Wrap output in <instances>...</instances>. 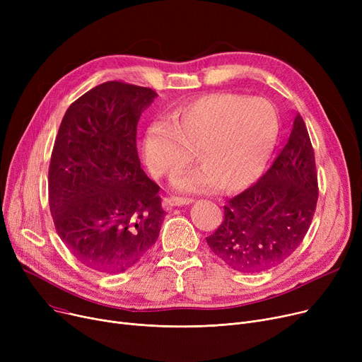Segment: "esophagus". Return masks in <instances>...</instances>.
Returning <instances> with one entry per match:
<instances>
[{
	"instance_id": "34e87169",
	"label": "esophagus",
	"mask_w": 362,
	"mask_h": 362,
	"mask_svg": "<svg viewBox=\"0 0 362 362\" xmlns=\"http://www.w3.org/2000/svg\"><path fill=\"white\" fill-rule=\"evenodd\" d=\"M192 199L191 198H182V197H168L164 198V205L168 206H182V205H187L191 204Z\"/></svg>"
}]
</instances>
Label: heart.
<instances>
[{
	"mask_svg": "<svg viewBox=\"0 0 362 362\" xmlns=\"http://www.w3.org/2000/svg\"><path fill=\"white\" fill-rule=\"evenodd\" d=\"M279 133L274 107L264 98L214 92L187 101L168 114V123H151L141 141L152 177H171L192 160L199 167L175 179L183 192H205L220 185L239 191L255 182Z\"/></svg>",
	"mask_w": 362,
	"mask_h": 362,
	"instance_id": "1",
	"label": "heart"
}]
</instances>
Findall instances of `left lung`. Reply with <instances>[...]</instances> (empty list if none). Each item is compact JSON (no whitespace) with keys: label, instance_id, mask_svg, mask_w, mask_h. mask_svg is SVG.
Wrapping results in <instances>:
<instances>
[{"label":"left lung","instance_id":"8db88e82","mask_svg":"<svg viewBox=\"0 0 362 362\" xmlns=\"http://www.w3.org/2000/svg\"><path fill=\"white\" fill-rule=\"evenodd\" d=\"M318 199L314 149L300 114L264 176L227 201L218 229L206 238L229 267L258 273L283 262L305 238Z\"/></svg>","mask_w":362,"mask_h":362}]
</instances>
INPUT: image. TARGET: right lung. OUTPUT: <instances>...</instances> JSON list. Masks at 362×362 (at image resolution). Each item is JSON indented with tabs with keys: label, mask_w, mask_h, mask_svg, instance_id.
<instances>
[{
	"label": "right lung",
	"mask_w": 362,
	"mask_h": 362,
	"mask_svg": "<svg viewBox=\"0 0 362 362\" xmlns=\"http://www.w3.org/2000/svg\"><path fill=\"white\" fill-rule=\"evenodd\" d=\"M157 97L151 88L105 82L66 111L49 171L55 230L86 267L122 273L158 239L160 186L141 168L136 127Z\"/></svg>",
	"instance_id": "1"
}]
</instances>
